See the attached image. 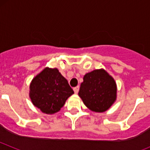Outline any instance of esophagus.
<instances>
[{
  "mask_svg": "<svg viewBox=\"0 0 150 150\" xmlns=\"http://www.w3.org/2000/svg\"><path fill=\"white\" fill-rule=\"evenodd\" d=\"M79 86L74 87V93H75V94H77L78 92H79Z\"/></svg>",
  "mask_w": 150,
  "mask_h": 150,
  "instance_id": "1",
  "label": "esophagus"
}]
</instances>
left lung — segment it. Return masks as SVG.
I'll list each match as a JSON object with an SVG mask.
<instances>
[{"label":"left lung","mask_w":150,"mask_h":150,"mask_svg":"<svg viewBox=\"0 0 150 150\" xmlns=\"http://www.w3.org/2000/svg\"><path fill=\"white\" fill-rule=\"evenodd\" d=\"M79 96L91 111L105 112L116 99V82L104 69L95 70L84 76Z\"/></svg>","instance_id":"8db88e82"}]
</instances>
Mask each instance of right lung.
I'll return each instance as SVG.
<instances>
[{"instance_id": "right-lung-1", "label": "right lung", "mask_w": 150, "mask_h": 150, "mask_svg": "<svg viewBox=\"0 0 150 150\" xmlns=\"http://www.w3.org/2000/svg\"><path fill=\"white\" fill-rule=\"evenodd\" d=\"M74 93L58 69L46 67L32 79L29 95L35 107L46 114H53Z\"/></svg>"}]
</instances>
